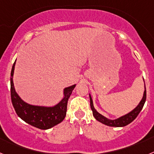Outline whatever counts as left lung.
Listing matches in <instances>:
<instances>
[{
    "label": "left lung",
    "instance_id": "left-lung-1",
    "mask_svg": "<svg viewBox=\"0 0 154 154\" xmlns=\"http://www.w3.org/2000/svg\"><path fill=\"white\" fill-rule=\"evenodd\" d=\"M144 82V79H143ZM144 92L143 96L142 99L141 101L139 103V104L137 105V106L136 108L133 109V110H131L130 112L125 114V115L122 116L120 117L117 118V119H108L107 117L103 116L102 114L99 113L97 110L95 109L93 106V101H92V99L91 97V95L89 94V99H90V107L92 111V114H93V116L95 117V119L96 120H98L100 123H103V124L109 126H114V127H123V126H126V125L130 124V123H132L134 119L137 118V116L139 115V113L140 112V111L142 110L143 107L144 106V103L146 102V86L144 85Z\"/></svg>",
    "mask_w": 154,
    "mask_h": 154
}]
</instances>
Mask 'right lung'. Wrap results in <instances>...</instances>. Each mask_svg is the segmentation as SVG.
<instances>
[{
  "label": "right lung",
  "mask_w": 154,
  "mask_h": 154,
  "mask_svg": "<svg viewBox=\"0 0 154 154\" xmlns=\"http://www.w3.org/2000/svg\"><path fill=\"white\" fill-rule=\"evenodd\" d=\"M15 63L16 60L11 72V96L12 104L17 116L25 123L41 130H48L62 122L66 116L68 100L76 84L65 87L63 89L62 99L53 106L29 104L18 96L14 89L13 76Z\"/></svg>",
  "instance_id": "right-lung-1"
}]
</instances>
